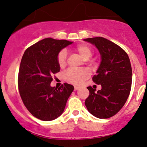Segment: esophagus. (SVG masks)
Masks as SVG:
<instances>
[{
	"label": "esophagus",
	"instance_id": "34e87169",
	"mask_svg": "<svg viewBox=\"0 0 147 147\" xmlns=\"http://www.w3.org/2000/svg\"><path fill=\"white\" fill-rule=\"evenodd\" d=\"M74 89H75V90H77L79 89V87L77 86H75V88H74Z\"/></svg>",
	"mask_w": 147,
	"mask_h": 147
}]
</instances>
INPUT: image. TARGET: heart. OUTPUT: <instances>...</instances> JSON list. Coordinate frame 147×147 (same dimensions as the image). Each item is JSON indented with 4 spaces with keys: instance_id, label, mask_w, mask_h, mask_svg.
I'll list each match as a JSON object with an SVG mask.
<instances>
[{
    "instance_id": "obj_1",
    "label": "heart",
    "mask_w": 147,
    "mask_h": 147,
    "mask_svg": "<svg viewBox=\"0 0 147 147\" xmlns=\"http://www.w3.org/2000/svg\"><path fill=\"white\" fill-rule=\"evenodd\" d=\"M76 52H78L84 59H88L92 55V50L90 46L85 44L78 45L75 47ZM57 63L60 67L65 66L67 61V52L65 50H61L57 55ZM90 72L88 69L81 70H68L64 74V78L70 83L80 85L86 79L90 77Z\"/></svg>"
}]
</instances>
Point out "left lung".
Returning <instances> with one entry per match:
<instances>
[{"mask_svg":"<svg viewBox=\"0 0 147 147\" xmlns=\"http://www.w3.org/2000/svg\"><path fill=\"white\" fill-rule=\"evenodd\" d=\"M99 50L102 61L92 81L101 84L102 89L95 92L87 87L89 95L85 101L88 111L95 117L106 119L122 109L129 97L132 84V68L127 53L113 42L103 37L84 39Z\"/></svg>","mask_w":147,"mask_h":147,"instance_id":"8db88e82","label":"left lung"}]
</instances>
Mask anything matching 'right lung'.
<instances>
[{
    "mask_svg": "<svg viewBox=\"0 0 147 147\" xmlns=\"http://www.w3.org/2000/svg\"><path fill=\"white\" fill-rule=\"evenodd\" d=\"M72 43L46 38L27 48L22 57L18 76L20 95L30 113L41 120L59 117L74 90L73 86L67 83L59 88L50 86L53 75L60 70L58 53Z\"/></svg>",
    "mask_w": 147,
    "mask_h": 147,
    "instance_id": "add662e5",
    "label": "right lung"
}]
</instances>
